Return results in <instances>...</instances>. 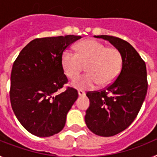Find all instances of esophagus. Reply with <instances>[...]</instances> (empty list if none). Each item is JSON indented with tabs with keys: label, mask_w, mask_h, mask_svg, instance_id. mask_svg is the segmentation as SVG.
Masks as SVG:
<instances>
[{
	"label": "esophagus",
	"mask_w": 157,
	"mask_h": 157,
	"mask_svg": "<svg viewBox=\"0 0 157 157\" xmlns=\"http://www.w3.org/2000/svg\"><path fill=\"white\" fill-rule=\"evenodd\" d=\"M78 96H79V97H82V96H85L86 95V93L84 92L83 90H78Z\"/></svg>",
	"instance_id": "34e87169"
}]
</instances>
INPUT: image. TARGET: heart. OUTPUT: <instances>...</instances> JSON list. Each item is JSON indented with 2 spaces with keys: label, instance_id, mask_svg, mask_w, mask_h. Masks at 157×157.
Returning <instances> with one entry per match:
<instances>
[{
  "label": "heart",
  "instance_id": "1",
  "mask_svg": "<svg viewBox=\"0 0 157 157\" xmlns=\"http://www.w3.org/2000/svg\"><path fill=\"white\" fill-rule=\"evenodd\" d=\"M123 55L116 47H108L97 40L89 39L78 44L76 52L67 49L61 56L65 75L75 79L86 65L87 74L72 82V86L79 90H90L108 86L115 81L123 67Z\"/></svg>",
  "mask_w": 157,
  "mask_h": 157
}]
</instances>
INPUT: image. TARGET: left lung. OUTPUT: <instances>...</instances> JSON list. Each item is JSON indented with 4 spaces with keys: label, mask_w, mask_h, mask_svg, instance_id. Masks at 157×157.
<instances>
[{
    "label": "left lung",
    "mask_w": 157,
    "mask_h": 157,
    "mask_svg": "<svg viewBox=\"0 0 157 157\" xmlns=\"http://www.w3.org/2000/svg\"><path fill=\"white\" fill-rule=\"evenodd\" d=\"M109 41L123 55V67L116 80L99 91L87 92L90 107L86 126L94 134L114 136L127 129L138 116L148 89L145 63L130 43L109 35L94 36Z\"/></svg>",
    "instance_id": "8db88e82"
}]
</instances>
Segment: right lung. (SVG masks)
<instances>
[{"label": "right lung", "instance_id": "1", "mask_svg": "<svg viewBox=\"0 0 157 157\" xmlns=\"http://www.w3.org/2000/svg\"><path fill=\"white\" fill-rule=\"evenodd\" d=\"M81 36L36 38L19 52L11 73L10 101L16 118L30 134L50 137L61 131L78 98L61 64L63 52Z\"/></svg>", "mask_w": 157, "mask_h": 157}]
</instances>
